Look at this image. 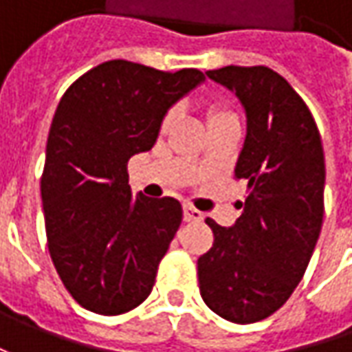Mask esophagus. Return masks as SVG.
Here are the masks:
<instances>
[{
	"instance_id": "1",
	"label": "esophagus",
	"mask_w": 352,
	"mask_h": 352,
	"mask_svg": "<svg viewBox=\"0 0 352 352\" xmlns=\"http://www.w3.org/2000/svg\"><path fill=\"white\" fill-rule=\"evenodd\" d=\"M184 219L186 221H201L204 219V213L197 211L194 206H184Z\"/></svg>"
}]
</instances>
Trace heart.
Instances as JSON below:
<instances>
[{
    "label": "heart",
    "mask_w": 352,
    "mask_h": 352,
    "mask_svg": "<svg viewBox=\"0 0 352 352\" xmlns=\"http://www.w3.org/2000/svg\"><path fill=\"white\" fill-rule=\"evenodd\" d=\"M231 116V113H227L223 109H219V107H211L210 111H208V121H215V119H219V117H227ZM172 119H174V113H170L166 117V121H164V125H170L172 123Z\"/></svg>",
    "instance_id": "b5f03b06"
}]
</instances>
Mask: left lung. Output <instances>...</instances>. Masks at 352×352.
I'll return each instance as SVG.
<instances>
[{"mask_svg":"<svg viewBox=\"0 0 352 352\" xmlns=\"http://www.w3.org/2000/svg\"><path fill=\"white\" fill-rule=\"evenodd\" d=\"M206 74L245 109L235 178L250 192L231 227L206 221L215 241L197 258L199 294L219 318L245 325L280 309L304 276L323 221L325 158L307 105L278 72L225 66Z\"/></svg>","mask_w":352,"mask_h":352,"instance_id":"1","label":"left lung"}]
</instances>
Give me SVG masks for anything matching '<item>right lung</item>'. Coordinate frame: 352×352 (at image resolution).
<instances>
[{
    "mask_svg": "<svg viewBox=\"0 0 352 352\" xmlns=\"http://www.w3.org/2000/svg\"><path fill=\"white\" fill-rule=\"evenodd\" d=\"M204 82L196 68L109 60L62 96L41 178L48 250L66 290L94 314H125L155 286L182 206L133 197L127 162L155 146L170 107Z\"/></svg>",
    "mask_w": 352,
    "mask_h": 352,
    "instance_id": "obj_1",
    "label": "right lung"
}]
</instances>
